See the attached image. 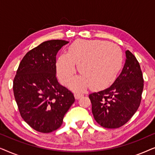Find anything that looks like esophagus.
<instances>
[{"mask_svg": "<svg viewBox=\"0 0 155 155\" xmlns=\"http://www.w3.org/2000/svg\"><path fill=\"white\" fill-rule=\"evenodd\" d=\"M74 96H75L76 99H80V97H82V96H83V94H82V93L76 92H75V94H74Z\"/></svg>", "mask_w": 155, "mask_h": 155, "instance_id": "obj_1", "label": "esophagus"}]
</instances>
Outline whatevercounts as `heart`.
<instances>
[{"label":"heart","instance_id":"1","mask_svg":"<svg viewBox=\"0 0 155 155\" xmlns=\"http://www.w3.org/2000/svg\"><path fill=\"white\" fill-rule=\"evenodd\" d=\"M124 56L119 46L99 40H78L59 56L56 62L57 75L67 84L73 78L75 65L81 76L73 80L72 88L82 90L90 85L102 90L111 85L122 68Z\"/></svg>","mask_w":155,"mask_h":155}]
</instances>
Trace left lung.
<instances>
[{"label": "left lung", "mask_w": 155, "mask_h": 155, "mask_svg": "<svg viewBox=\"0 0 155 155\" xmlns=\"http://www.w3.org/2000/svg\"><path fill=\"white\" fill-rule=\"evenodd\" d=\"M126 62L121 73L109 87L89 95L96 121L107 128L126 124L138 109L144 80L138 61L126 51Z\"/></svg>", "instance_id": "1"}]
</instances>
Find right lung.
I'll return each instance as SVG.
<instances>
[{
	"mask_svg": "<svg viewBox=\"0 0 155 155\" xmlns=\"http://www.w3.org/2000/svg\"><path fill=\"white\" fill-rule=\"evenodd\" d=\"M68 43L49 40L30 50L14 78V96L20 115L38 132L48 133L60 128L75 101L73 93L61 85L56 77V54Z\"/></svg>",
	"mask_w": 155,
	"mask_h": 155,
	"instance_id": "right-lung-1",
	"label": "right lung"
}]
</instances>
